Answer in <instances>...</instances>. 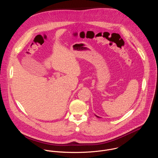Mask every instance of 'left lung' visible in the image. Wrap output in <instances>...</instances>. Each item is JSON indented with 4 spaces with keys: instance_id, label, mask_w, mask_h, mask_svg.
I'll list each match as a JSON object with an SVG mask.
<instances>
[{
    "instance_id": "obj_1",
    "label": "left lung",
    "mask_w": 158,
    "mask_h": 158,
    "mask_svg": "<svg viewBox=\"0 0 158 158\" xmlns=\"http://www.w3.org/2000/svg\"><path fill=\"white\" fill-rule=\"evenodd\" d=\"M97 117H98V118H99V117H98V116H97Z\"/></svg>"
}]
</instances>
